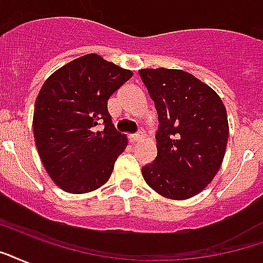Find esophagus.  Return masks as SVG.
<instances>
[{
	"label": "esophagus",
	"mask_w": 263,
	"mask_h": 263,
	"mask_svg": "<svg viewBox=\"0 0 263 263\" xmlns=\"http://www.w3.org/2000/svg\"><path fill=\"white\" fill-rule=\"evenodd\" d=\"M143 138H145V131H143V129H139V131L136 132V134L131 135L132 142H138V140L143 139Z\"/></svg>",
	"instance_id": "1"
}]
</instances>
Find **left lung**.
I'll list each match as a JSON object with an SVG mask.
<instances>
[{
	"label": "left lung",
	"mask_w": 263,
	"mask_h": 263,
	"mask_svg": "<svg viewBox=\"0 0 263 263\" xmlns=\"http://www.w3.org/2000/svg\"><path fill=\"white\" fill-rule=\"evenodd\" d=\"M140 78L158 114L157 157L142 168L158 194L186 200L219 171L229 136L228 114L214 89L176 69H142Z\"/></svg>",
	"instance_id": "obj_1"
}]
</instances>
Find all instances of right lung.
Returning <instances> with one entry per match:
<instances>
[{
  "instance_id": "1",
  "label": "right lung",
  "mask_w": 263,
  "mask_h": 263,
  "mask_svg": "<svg viewBox=\"0 0 263 263\" xmlns=\"http://www.w3.org/2000/svg\"><path fill=\"white\" fill-rule=\"evenodd\" d=\"M131 77V70L89 53L44 83L34 106V139L48 175L60 189L88 193L109 180L128 142L111 123L107 100ZM100 123L105 128L96 132Z\"/></svg>"
}]
</instances>
